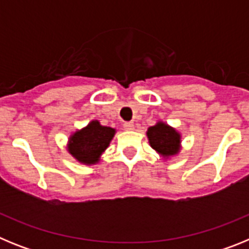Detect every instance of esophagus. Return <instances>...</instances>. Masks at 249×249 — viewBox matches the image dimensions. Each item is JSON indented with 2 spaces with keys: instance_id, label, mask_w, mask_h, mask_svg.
<instances>
[{
  "instance_id": "34e87169",
  "label": "esophagus",
  "mask_w": 249,
  "mask_h": 249,
  "mask_svg": "<svg viewBox=\"0 0 249 249\" xmlns=\"http://www.w3.org/2000/svg\"><path fill=\"white\" fill-rule=\"evenodd\" d=\"M123 128L126 131H132V129H135V124L132 122H124L123 123Z\"/></svg>"
}]
</instances>
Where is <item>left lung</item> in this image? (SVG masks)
<instances>
[{"mask_svg": "<svg viewBox=\"0 0 249 249\" xmlns=\"http://www.w3.org/2000/svg\"><path fill=\"white\" fill-rule=\"evenodd\" d=\"M147 137L152 148L164 158L177 155L181 149V135L173 127L160 121L147 129Z\"/></svg>", "mask_w": 249, "mask_h": 249, "instance_id": "obj_1", "label": "left lung"}]
</instances>
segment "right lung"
I'll use <instances>...</instances> for the list:
<instances>
[{
	"label": "right lung",
	"instance_id": "add662e5",
	"mask_svg": "<svg viewBox=\"0 0 249 249\" xmlns=\"http://www.w3.org/2000/svg\"><path fill=\"white\" fill-rule=\"evenodd\" d=\"M116 129L91 121L85 128L76 131L68 140V152L83 164H94L109 146Z\"/></svg>",
	"mask_w": 249,
	"mask_h": 249
}]
</instances>
